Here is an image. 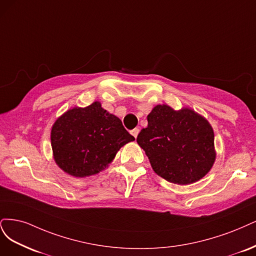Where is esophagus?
Instances as JSON below:
<instances>
[{"instance_id":"1","label":"esophagus","mask_w":256,"mask_h":256,"mask_svg":"<svg viewBox=\"0 0 256 256\" xmlns=\"http://www.w3.org/2000/svg\"><path fill=\"white\" fill-rule=\"evenodd\" d=\"M130 134H132V135H133V136H134V137L136 138V137H137V135L139 134V128H135L134 130H130Z\"/></svg>"}]
</instances>
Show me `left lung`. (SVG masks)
<instances>
[{
	"instance_id": "8db88e82",
	"label": "left lung",
	"mask_w": 256,
	"mask_h": 256,
	"mask_svg": "<svg viewBox=\"0 0 256 256\" xmlns=\"http://www.w3.org/2000/svg\"><path fill=\"white\" fill-rule=\"evenodd\" d=\"M137 142L153 170L173 184L199 180L210 170L216 158L210 124L188 108L176 112L168 105L155 106Z\"/></svg>"
}]
</instances>
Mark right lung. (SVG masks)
I'll list each match as a JSON object with an SVG mask.
<instances>
[{"instance_id": "right-lung-1", "label": "right lung", "mask_w": 256, "mask_h": 256, "mask_svg": "<svg viewBox=\"0 0 256 256\" xmlns=\"http://www.w3.org/2000/svg\"><path fill=\"white\" fill-rule=\"evenodd\" d=\"M134 139L121 120L103 110L100 102L64 112L51 132L56 164L76 178L100 172L122 146Z\"/></svg>"}]
</instances>
